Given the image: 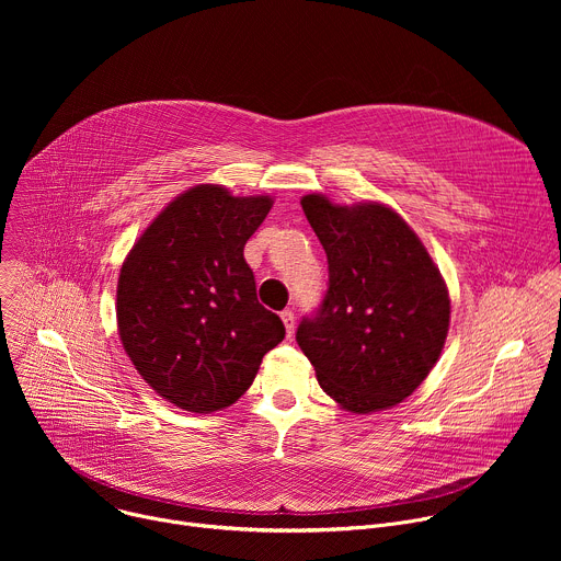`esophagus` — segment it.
Listing matches in <instances>:
<instances>
[{
	"instance_id": "obj_1",
	"label": "esophagus",
	"mask_w": 561,
	"mask_h": 561,
	"mask_svg": "<svg viewBox=\"0 0 561 561\" xmlns=\"http://www.w3.org/2000/svg\"><path fill=\"white\" fill-rule=\"evenodd\" d=\"M279 317H282V322L286 327V335L293 337V333H295V314H293V310H282Z\"/></svg>"
}]
</instances>
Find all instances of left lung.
<instances>
[{
  "mask_svg": "<svg viewBox=\"0 0 561 561\" xmlns=\"http://www.w3.org/2000/svg\"><path fill=\"white\" fill-rule=\"evenodd\" d=\"M301 208L327 251L329 290L301 319L297 344L344 411L390 409L442 355L450 324L442 273L415 230L379 202L340 206L312 193Z\"/></svg>",
  "mask_w": 561,
  "mask_h": 561,
  "instance_id": "obj_1",
  "label": "left lung"
}]
</instances>
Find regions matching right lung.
Instances as JSON below:
<instances>
[{
  "mask_svg": "<svg viewBox=\"0 0 561 561\" xmlns=\"http://www.w3.org/2000/svg\"><path fill=\"white\" fill-rule=\"evenodd\" d=\"M268 195L234 197L199 184L175 197L126 255L117 329L144 381L188 413L242 397L286 329L257 301L244 247L266 219Z\"/></svg>",
  "mask_w": 561,
  "mask_h": 561,
  "instance_id": "obj_1",
  "label": "right lung"
}]
</instances>
